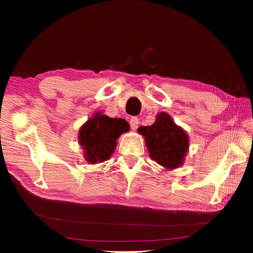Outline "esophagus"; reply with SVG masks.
<instances>
[{"label":"esophagus","mask_w":253,"mask_h":253,"mask_svg":"<svg viewBox=\"0 0 253 253\" xmlns=\"http://www.w3.org/2000/svg\"><path fill=\"white\" fill-rule=\"evenodd\" d=\"M129 124H130V128L132 130H136L137 127H138V124H139V119L137 117H131L130 121H129Z\"/></svg>","instance_id":"1"}]
</instances>
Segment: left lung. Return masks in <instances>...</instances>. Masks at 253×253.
Segmentation results:
<instances>
[{
  "instance_id": "1",
  "label": "left lung",
  "mask_w": 253,
  "mask_h": 253,
  "mask_svg": "<svg viewBox=\"0 0 253 253\" xmlns=\"http://www.w3.org/2000/svg\"><path fill=\"white\" fill-rule=\"evenodd\" d=\"M138 132L145 137L149 156L168 169L183 164L188 151V136L166 113H160L152 126H140Z\"/></svg>"
}]
</instances>
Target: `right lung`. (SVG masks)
I'll return each mask as SVG.
<instances>
[{
  "instance_id": "right-lung-1",
  "label": "right lung",
  "mask_w": 253,
  "mask_h": 253,
  "mask_svg": "<svg viewBox=\"0 0 253 253\" xmlns=\"http://www.w3.org/2000/svg\"><path fill=\"white\" fill-rule=\"evenodd\" d=\"M128 130L129 125L125 119L96 113L79 130V144L84 151L85 161L96 164L109 160L116 148L118 137Z\"/></svg>"
}]
</instances>
